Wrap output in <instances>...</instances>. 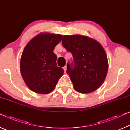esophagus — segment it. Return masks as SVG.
<instances>
[{"label": "esophagus", "mask_w": 130, "mask_h": 130, "mask_svg": "<svg viewBox=\"0 0 130 130\" xmlns=\"http://www.w3.org/2000/svg\"><path fill=\"white\" fill-rule=\"evenodd\" d=\"M63 70H64V71L66 72V71H67V66H65V67H63Z\"/></svg>", "instance_id": "1"}]
</instances>
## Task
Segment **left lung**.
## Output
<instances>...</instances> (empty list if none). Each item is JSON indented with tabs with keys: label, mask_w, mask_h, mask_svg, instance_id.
<instances>
[{
	"label": "left lung",
	"mask_w": 130,
	"mask_h": 130,
	"mask_svg": "<svg viewBox=\"0 0 130 130\" xmlns=\"http://www.w3.org/2000/svg\"><path fill=\"white\" fill-rule=\"evenodd\" d=\"M62 43L73 55V61L67 63V73L74 88L82 94L95 91L108 73V61L104 48L95 39L80 35H65Z\"/></svg>",
	"instance_id": "left-lung-1"
}]
</instances>
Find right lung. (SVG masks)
<instances>
[{
	"label": "right lung",
	"instance_id": "1",
	"mask_svg": "<svg viewBox=\"0 0 130 130\" xmlns=\"http://www.w3.org/2000/svg\"><path fill=\"white\" fill-rule=\"evenodd\" d=\"M62 35L39 34L26 44L20 59V72L25 83L36 93L47 94L54 89L64 71L57 67L53 50Z\"/></svg>",
	"mask_w": 130,
	"mask_h": 130
}]
</instances>
